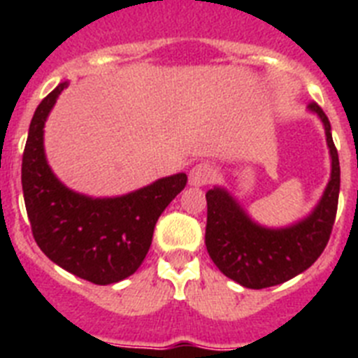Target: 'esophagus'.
I'll list each match as a JSON object with an SVG mask.
<instances>
[{"label": "esophagus", "instance_id": "esophagus-1", "mask_svg": "<svg viewBox=\"0 0 358 358\" xmlns=\"http://www.w3.org/2000/svg\"><path fill=\"white\" fill-rule=\"evenodd\" d=\"M215 177H217V170H215L213 164L208 163V161L197 163L188 173L189 185L192 186H206L213 181Z\"/></svg>", "mask_w": 358, "mask_h": 358}]
</instances>
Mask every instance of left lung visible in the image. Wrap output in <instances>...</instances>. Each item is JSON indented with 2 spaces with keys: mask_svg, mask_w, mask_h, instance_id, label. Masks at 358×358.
<instances>
[{
  "mask_svg": "<svg viewBox=\"0 0 358 358\" xmlns=\"http://www.w3.org/2000/svg\"><path fill=\"white\" fill-rule=\"evenodd\" d=\"M308 109L324 125L331 156L330 181L308 217L289 227L271 229L251 220L224 188L208 189V252L220 273L248 289H267L301 274L317 260L330 240L339 204V154L324 110L315 102H310Z\"/></svg>",
  "mask_w": 358,
  "mask_h": 358,
  "instance_id": "1",
  "label": "left lung"
}]
</instances>
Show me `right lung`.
<instances>
[{
	"label": "right lung",
	"instance_id": "right-lung-1",
	"mask_svg": "<svg viewBox=\"0 0 358 358\" xmlns=\"http://www.w3.org/2000/svg\"><path fill=\"white\" fill-rule=\"evenodd\" d=\"M62 82L37 106L23 152L21 182L31 233L53 264L94 285L134 274L152 243L157 218L186 186V173L163 177L122 197L93 199L66 188L44 156V122Z\"/></svg>",
	"mask_w": 358,
	"mask_h": 358
}]
</instances>
